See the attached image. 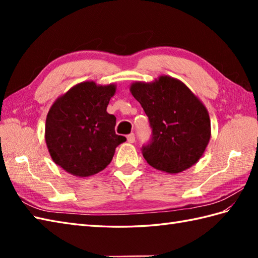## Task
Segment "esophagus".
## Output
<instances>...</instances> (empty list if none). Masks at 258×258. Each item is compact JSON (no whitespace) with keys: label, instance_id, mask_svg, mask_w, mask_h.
I'll return each mask as SVG.
<instances>
[{"label":"esophagus","instance_id":"1","mask_svg":"<svg viewBox=\"0 0 258 258\" xmlns=\"http://www.w3.org/2000/svg\"><path fill=\"white\" fill-rule=\"evenodd\" d=\"M127 141L130 142V143H134L135 142V135L134 133H131L127 135Z\"/></svg>","mask_w":258,"mask_h":258}]
</instances>
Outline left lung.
<instances>
[{"label": "left lung", "mask_w": 258, "mask_h": 258, "mask_svg": "<svg viewBox=\"0 0 258 258\" xmlns=\"http://www.w3.org/2000/svg\"><path fill=\"white\" fill-rule=\"evenodd\" d=\"M150 120L152 140L142 153L152 167L177 174L193 166L211 139L206 107L183 82L162 75L130 87Z\"/></svg>", "instance_id": "8db88e82"}]
</instances>
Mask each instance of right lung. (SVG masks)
<instances>
[{
  "label": "right lung",
  "mask_w": 258,
  "mask_h": 258,
  "mask_svg": "<svg viewBox=\"0 0 258 258\" xmlns=\"http://www.w3.org/2000/svg\"><path fill=\"white\" fill-rule=\"evenodd\" d=\"M114 84L87 81L76 84L53 103L45 123V142L53 162L75 176L103 171L115 149L126 141L115 133L116 117L106 112Z\"/></svg>",
  "instance_id": "add662e5"
}]
</instances>
